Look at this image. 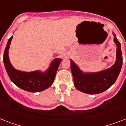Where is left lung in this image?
Returning <instances> with one entry per match:
<instances>
[{"label": "left lung", "mask_w": 126, "mask_h": 126, "mask_svg": "<svg viewBox=\"0 0 126 126\" xmlns=\"http://www.w3.org/2000/svg\"><path fill=\"white\" fill-rule=\"evenodd\" d=\"M114 42L117 46L116 61L110 69L95 73H83L71 60V70L75 88L88 94H97L105 92L116 80L122 65V53L120 43L114 35Z\"/></svg>", "instance_id": "left-lung-1"}]
</instances>
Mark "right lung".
Listing matches in <instances>:
<instances>
[{"mask_svg":"<svg viewBox=\"0 0 126 126\" xmlns=\"http://www.w3.org/2000/svg\"><path fill=\"white\" fill-rule=\"evenodd\" d=\"M12 37L8 41L3 57L5 68L12 82L21 89L29 92H41L50 87L54 81L61 59H55L46 73H41L39 71L25 73L17 71L11 65L8 58V49Z\"/></svg>","mask_w":126,"mask_h":126,"instance_id":"1","label":"right lung"}]
</instances>
